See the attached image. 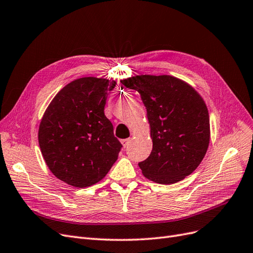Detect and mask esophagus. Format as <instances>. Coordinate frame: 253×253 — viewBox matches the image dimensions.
Masks as SVG:
<instances>
[{"label": "esophagus", "instance_id": "1", "mask_svg": "<svg viewBox=\"0 0 253 253\" xmlns=\"http://www.w3.org/2000/svg\"><path fill=\"white\" fill-rule=\"evenodd\" d=\"M130 142H131V138H125V140H122V141H121L122 145H123L125 148L127 147L128 145H129V143H130Z\"/></svg>", "mask_w": 253, "mask_h": 253}]
</instances>
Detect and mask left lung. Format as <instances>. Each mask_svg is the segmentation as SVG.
I'll return each instance as SVG.
<instances>
[{
    "label": "left lung",
    "instance_id": "8db88e82",
    "mask_svg": "<svg viewBox=\"0 0 253 253\" xmlns=\"http://www.w3.org/2000/svg\"><path fill=\"white\" fill-rule=\"evenodd\" d=\"M121 83L136 90L147 110L152 151L138 163L145 177L174 184L201 164L210 141L207 106L195 89L171 76H134Z\"/></svg>",
    "mask_w": 253,
    "mask_h": 253
}]
</instances>
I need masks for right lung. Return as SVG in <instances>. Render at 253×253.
Returning <instances> with one entry per match:
<instances>
[{"mask_svg":"<svg viewBox=\"0 0 253 253\" xmlns=\"http://www.w3.org/2000/svg\"><path fill=\"white\" fill-rule=\"evenodd\" d=\"M116 81L86 77L56 93L39 127V145L51 172L78 188L100 182L118 160L122 144L104 108Z\"/></svg>","mask_w":253,"mask_h":253,"instance_id":"1","label":"right lung"}]
</instances>
